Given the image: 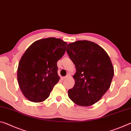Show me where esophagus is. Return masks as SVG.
<instances>
[{"mask_svg": "<svg viewBox=\"0 0 131 131\" xmlns=\"http://www.w3.org/2000/svg\"><path fill=\"white\" fill-rule=\"evenodd\" d=\"M68 77H69V75H67V76H66L65 77H62L61 79L62 80H63L67 79V78H68Z\"/></svg>", "mask_w": 131, "mask_h": 131, "instance_id": "34e87169", "label": "esophagus"}]
</instances>
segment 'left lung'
<instances>
[{"mask_svg":"<svg viewBox=\"0 0 131 131\" xmlns=\"http://www.w3.org/2000/svg\"><path fill=\"white\" fill-rule=\"evenodd\" d=\"M66 52L76 69L69 97L77 105H94L107 92L114 76L109 57L101 46L88 40L69 43Z\"/></svg>","mask_w":131,"mask_h":131,"instance_id":"obj_1","label":"left lung"}]
</instances>
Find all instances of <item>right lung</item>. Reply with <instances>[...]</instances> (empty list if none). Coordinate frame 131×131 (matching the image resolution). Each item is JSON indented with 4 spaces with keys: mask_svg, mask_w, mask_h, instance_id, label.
Masks as SVG:
<instances>
[{
    "mask_svg": "<svg viewBox=\"0 0 131 131\" xmlns=\"http://www.w3.org/2000/svg\"><path fill=\"white\" fill-rule=\"evenodd\" d=\"M67 43L55 37L33 43L22 56L17 79L24 96L33 102H41L50 96L60 79L57 62L63 57Z\"/></svg>",
    "mask_w": 131,
    "mask_h": 131,
    "instance_id": "right-lung-1",
    "label": "right lung"
}]
</instances>
